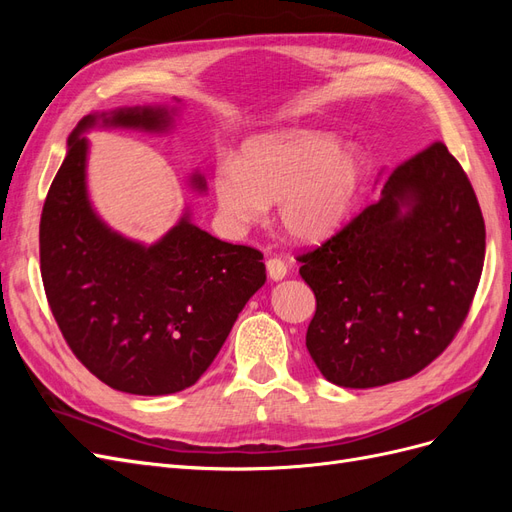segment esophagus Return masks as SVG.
<instances>
[{
    "mask_svg": "<svg viewBox=\"0 0 512 512\" xmlns=\"http://www.w3.org/2000/svg\"><path fill=\"white\" fill-rule=\"evenodd\" d=\"M267 273H269V277H271L273 282L284 280L286 273H288L286 262H284L282 258H269V260H267Z\"/></svg>",
    "mask_w": 512,
    "mask_h": 512,
    "instance_id": "esophagus-1",
    "label": "esophagus"
}]
</instances>
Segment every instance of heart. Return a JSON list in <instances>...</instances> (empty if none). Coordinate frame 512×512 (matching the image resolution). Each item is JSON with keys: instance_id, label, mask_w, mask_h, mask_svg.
Returning <instances> with one entry per match:
<instances>
[{"instance_id": "obj_1", "label": "heart", "mask_w": 512, "mask_h": 512, "mask_svg": "<svg viewBox=\"0 0 512 512\" xmlns=\"http://www.w3.org/2000/svg\"><path fill=\"white\" fill-rule=\"evenodd\" d=\"M367 156L333 132L290 128L245 143L241 162L215 168L213 194L232 228L262 220L277 200V222L292 239L314 243L342 226L367 179Z\"/></svg>"}]
</instances>
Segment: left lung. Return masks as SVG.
<instances>
[{
    "mask_svg": "<svg viewBox=\"0 0 512 512\" xmlns=\"http://www.w3.org/2000/svg\"><path fill=\"white\" fill-rule=\"evenodd\" d=\"M297 260L316 294L305 346L320 374L371 389L418 374L451 344L483 273V213L461 164L433 143Z\"/></svg>",
    "mask_w": 512,
    "mask_h": 512,
    "instance_id": "obj_1",
    "label": "left lung"
}]
</instances>
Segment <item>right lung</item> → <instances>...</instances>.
I'll use <instances>...</instances> for the list:
<instances>
[{
	"label": "right lung",
	"mask_w": 512,
	"mask_h": 512,
	"mask_svg": "<svg viewBox=\"0 0 512 512\" xmlns=\"http://www.w3.org/2000/svg\"><path fill=\"white\" fill-rule=\"evenodd\" d=\"M179 106L181 100L121 106L83 117L40 218L42 282L61 333L91 374L130 395L192 386L267 282L258 250L211 237L190 220L188 207L147 245L113 230L91 205L85 134L96 128L166 134ZM190 185L207 192L198 170Z\"/></svg>",
	"instance_id": "add662e5"
}]
</instances>
